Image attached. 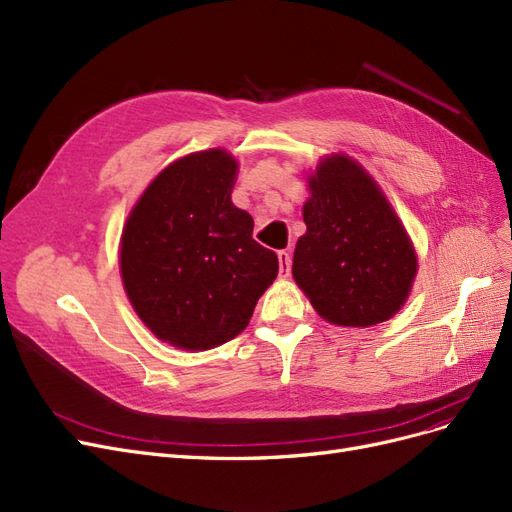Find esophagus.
I'll use <instances>...</instances> for the list:
<instances>
[{
	"instance_id": "obj_1",
	"label": "esophagus",
	"mask_w": 512,
	"mask_h": 512,
	"mask_svg": "<svg viewBox=\"0 0 512 512\" xmlns=\"http://www.w3.org/2000/svg\"><path fill=\"white\" fill-rule=\"evenodd\" d=\"M278 263H280V274L289 276V270H291V253H289V251H278Z\"/></svg>"
}]
</instances>
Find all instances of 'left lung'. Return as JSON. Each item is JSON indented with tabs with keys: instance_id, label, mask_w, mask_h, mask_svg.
I'll return each mask as SVG.
<instances>
[{
	"instance_id": "1",
	"label": "left lung",
	"mask_w": 512,
	"mask_h": 512,
	"mask_svg": "<svg viewBox=\"0 0 512 512\" xmlns=\"http://www.w3.org/2000/svg\"><path fill=\"white\" fill-rule=\"evenodd\" d=\"M293 278L323 319L368 327L400 310L417 257L400 219L364 168L346 155L319 163L304 204Z\"/></svg>"
}]
</instances>
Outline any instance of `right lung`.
I'll return each instance as SVG.
<instances>
[{
	"label": "right lung",
	"mask_w": 512,
	"mask_h": 512,
	"mask_svg": "<svg viewBox=\"0 0 512 512\" xmlns=\"http://www.w3.org/2000/svg\"><path fill=\"white\" fill-rule=\"evenodd\" d=\"M238 163L221 148L163 170L127 219L123 285L153 334L204 351L236 338L278 274L253 240V219L232 204Z\"/></svg>",
	"instance_id": "1"
}]
</instances>
